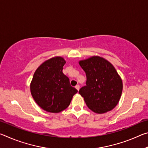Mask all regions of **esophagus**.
<instances>
[{"label":"esophagus","mask_w":148,"mask_h":148,"mask_svg":"<svg viewBox=\"0 0 148 148\" xmlns=\"http://www.w3.org/2000/svg\"><path fill=\"white\" fill-rule=\"evenodd\" d=\"M75 88H76L77 90V91H79V85L78 84L76 85V86H75Z\"/></svg>","instance_id":"obj_1"}]
</instances>
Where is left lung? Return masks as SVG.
Returning a JSON list of instances; mask_svg holds the SVG:
<instances>
[{
    "instance_id": "obj_1",
    "label": "left lung",
    "mask_w": 148,
    "mask_h": 148,
    "mask_svg": "<svg viewBox=\"0 0 148 148\" xmlns=\"http://www.w3.org/2000/svg\"><path fill=\"white\" fill-rule=\"evenodd\" d=\"M86 72V86L79 93L87 107L97 114L114 109L121 97L123 83L113 65L101 57L94 56L79 62Z\"/></svg>"
}]
</instances>
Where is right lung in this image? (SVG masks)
I'll use <instances>...</instances> for the list:
<instances>
[{
	"label": "right lung",
	"mask_w": 148,
	"mask_h": 148,
	"mask_svg": "<svg viewBox=\"0 0 148 148\" xmlns=\"http://www.w3.org/2000/svg\"><path fill=\"white\" fill-rule=\"evenodd\" d=\"M65 63L62 57H53L43 62L34 74L31 95L36 104L46 112L58 113L66 109L77 92L62 72Z\"/></svg>",
	"instance_id": "1"
}]
</instances>
